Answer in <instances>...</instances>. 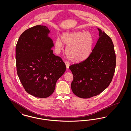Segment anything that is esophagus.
<instances>
[{
  "mask_svg": "<svg viewBox=\"0 0 131 131\" xmlns=\"http://www.w3.org/2000/svg\"><path fill=\"white\" fill-rule=\"evenodd\" d=\"M65 65H66V66L67 69H69V66H70V63L68 62H67V61H65Z\"/></svg>",
  "mask_w": 131,
  "mask_h": 131,
  "instance_id": "esophagus-1",
  "label": "esophagus"
}]
</instances>
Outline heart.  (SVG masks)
Returning a JSON list of instances; mask_svg holds the SVG:
<instances>
[{
  "label": "heart",
  "mask_w": 131,
  "mask_h": 131,
  "mask_svg": "<svg viewBox=\"0 0 131 131\" xmlns=\"http://www.w3.org/2000/svg\"><path fill=\"white\" fill-rule=\"evenodd\" d=\"M61 38H56L55 47L58 50L62 49L64 44L67 45L66 54L71 60L79 62L85 60L90 54L93 39L88 32H64Z\"/></svg>",
  "instance_id": "b5f03b06"
}]
</instances>
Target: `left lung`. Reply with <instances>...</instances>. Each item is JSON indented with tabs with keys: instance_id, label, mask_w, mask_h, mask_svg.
<instances>
[{
	"instance_id": "8db88e82",
	"label": "left lung",
	"mask_w": 131,
	"mask_h": 131,
	"mask_svg": "<svg viewBox=\"0 0 131 131\" xmlns=\"http://www.w3.org/2000/svg\"><path fill=\"white\" fill-rule=\"evenodd\" d=\"M99 38L86 59L71 65L73 75L71 89L75 95L90 98L100 94L112 81L116 66V56L111 38L98 28Z\"/></svg>"
}]
</instances>
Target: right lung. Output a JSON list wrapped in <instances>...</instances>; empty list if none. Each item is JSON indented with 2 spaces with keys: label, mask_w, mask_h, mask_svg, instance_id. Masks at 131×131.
I'll return each instance as SVG.
<instances>
[{
  "label": "right lung",
  "mask_w": 131,
  "mask_h": 131,
  "mask_svg": "<svg viewBox=\"0 0 131 131\" xmlns=\"http://www.w3.org/2000/svg\"><path fill=\"white\" fill-rule=\"evenodd\" d=\"M49 28L36 25L24 31L16 47L17 74L25 91L44 98L53 93L57 81L66 67L62 59L53 53V41Z\"/></svg>",
  "instance_id": "right-lung-1"
}]
</instances>
